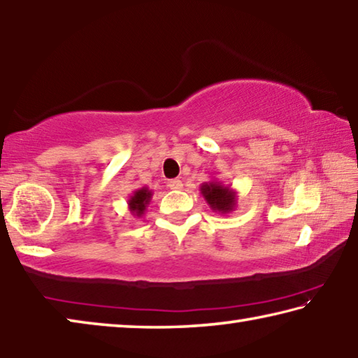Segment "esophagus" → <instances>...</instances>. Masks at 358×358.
I'll return each mask as SVG.
<instances>
[{
    "label": "esophagus",
    "instance_id": "esophagus-1",
    "mask_svg": "<svg viewBox=\"0 0 358 358\" xmlns=\"http://www.w3.org/2000/svg\"><path fill=\"white\" fill-rule=\"evenodd\" d=\"M168 187L171 190H180L184 187V184H182V180H180V179H171L168 182Z\"/></svg>",
    "mask_w": 358,
    "mask_h": 358
}]
</instances>
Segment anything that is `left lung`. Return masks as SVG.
Wrapping results in <instances>:
<instances>
[{
  "label": "left lung",
  "mask_w": 358,
  "mask_h": 358,
  "mask_svg": "<svg viewBox=\"0 0 358 358\" xmlns=\"http://www.w3.org/2000/svg\"><path fill=\"white\" fill-rule=\"evenodd\" d=\"M200 192L209 208L217 214H230L238 203V192L231 185L222 184L220 180L213 179L200 185Z\"/></svg>",
  "instance_id": "1"
}]
</instances>
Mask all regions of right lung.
<instances>
[{
  "instance_id": "add662e5",
  "label": "right lung",
  "mask_w": 358,
  "mask_h": 358,
  "mask_svg": "<svg viewBox=\"0 0 358 358\" xmlns=\"http://www.w3.org/2000/svg\"><path fill=\"white\" fill-rule=\"evenodd\" d=\"M152 195H154V193H152V190H149V187H141V189L134 190L127 201L130 214L134 215V217H143L145 210H148Z\"/></svg>"
}]
</instances>
